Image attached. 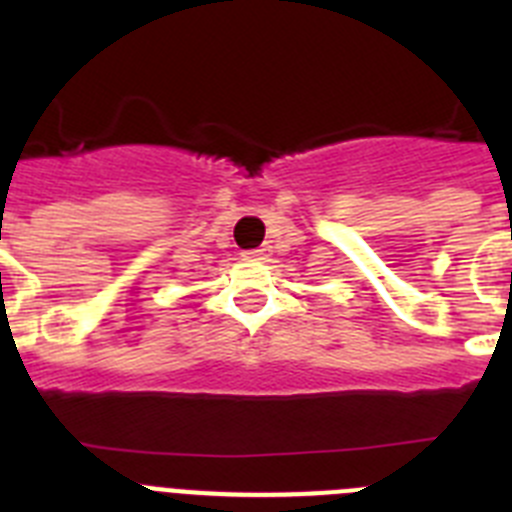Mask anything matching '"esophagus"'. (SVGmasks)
<instances>
[{"mask_svg": "<svg viewBox=\"0 0 512 512\" xmlns=\"http://www.w3.org/2000/svg\"><path fill=\"white\" fill-rule=\"evenodd\" d=\"M246 259H256V261L266 259V248L261 246V248H256V251H248V253H246Z\"/></svg>", "mask_w": 512, "mask_h": 512, "instance_id": "1", "label": "esophagus"}]
</instances>
